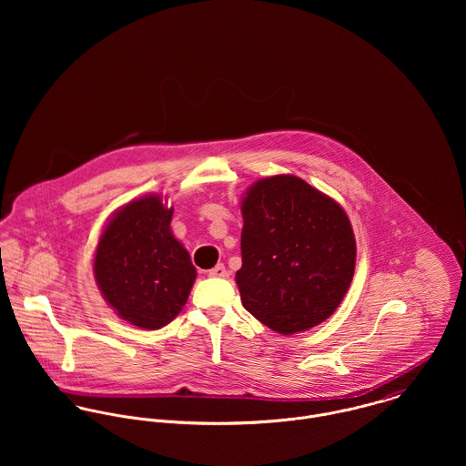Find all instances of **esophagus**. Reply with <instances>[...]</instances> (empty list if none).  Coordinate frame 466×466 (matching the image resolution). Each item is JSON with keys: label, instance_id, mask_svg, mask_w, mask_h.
Returning a JSON list of instances; mask_svg holds the SVG:
<instances>
[{"label": "esophagus", "instance_id": "obj_1", "mask_svg": "<svg viewBox=\"0 0 466 466\" xmlns=\"http://www.w3.org/2000/svg\"><path fill=\"white\" fill-rule=\"evenodd\" d=\"M208 274H209L211 278H226V276H228V268L222 266V264H218V266L213 267Z\"/></svg>", "mask_w": 466, "mask_h": 466}]
</instances>
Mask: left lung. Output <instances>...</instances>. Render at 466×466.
Wrapping results in <instances>:
<instances>
[{"label":"left lung","mask_w":466,"mask_h":466,"mask_svg":"<svg viewBox=\"0 0 466 466\" xmlns=\"http://www.w3.org/2000/svg\"><path fill=\"white\" fill-rule=\"evenodd\" d=\"M244 309L274 332L329 319L350 289L355 237L344 209L296 176L257 181L242 200Z\"/></svg>","instance_id":"obj_1"}]
</instances>
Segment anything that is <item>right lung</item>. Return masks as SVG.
Masks as SVG:
<instances>
[{"instance_id":"right-lung-1","label":"right lung","mask_w":466,"mask_h":466,"mask_svg":"<svg viewBox=\"0 0 466 466\" xmlns=\"http://www.w3.org/2000/svg\"><path fill=\"white\" fill-rule=\"evenodd\" d=\"M159 196L131 200L100 235L93 272L104 299L134 327L156 330L185 307L196 281L188 251L170 231Z\"/></svg>"}]
</instances>
